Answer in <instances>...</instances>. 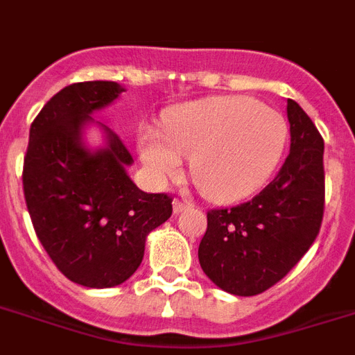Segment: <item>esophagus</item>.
I'll return each instance as SVG.
<instances>
[{"label":"esophagus","instance_id":"1","mask_svg":"<svg viewBox=\"0 0 355 355\" xmlns=\"http://www.w3.org/2000/svg\"><path fill=\"white\" fill-rule=\"evenodd\" d=\"M187 209H191V203L180 202V200H175V202H173V212H175V214H180V212L187 211Z\"/></svg>","mask_w":355,"mask_h":355}]
</instances>
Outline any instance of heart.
<instances>
[{"label": "heart", "instance_id": "1", "mask_svg": "<svg viewBox=\"0 0 355 355\" xmlns=\"http://www.w3.org/2000/svg\"><path fill=\"white\" fill-rule=\"evenodd\" d=\"M288 143V123L248 96H214L171 110L164 134L144 128L139 155L155 180L180 173L191 159L193 178L214 202H236L266 184Z\"/></svg>", "mask_w": 355, "mask_h": 355}]
</instances>
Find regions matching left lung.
<instances>
[{"label": "left lung", "instance_id": "left-lung-1", "mask_svg": "<svg viewBox=\"0 0 355 355\" xmlns=\"http://www.w3.org/2000/svg\"><path fill=\"white\" fill-rule=\"evenodd\" d=\"M289 155L257 196L207 212L200 266L216 286L254 297L284 279L313 245L325 203L323 139L297 101L288 100Z\"/></svg>", "mask_w": 355, "mask_h": 355}]
</instances>
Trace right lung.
<instances>
[{
	"mask_svg": "<svg viewBox=\"0 0 355 355\" xmlns=\"http://www.w3.org/2000/svg\"><path fill=\"white\" fill-rule=\"evenodd\" d=\"M125 89L118 82H80L58 91L30 126L23 189L33 229L55 266L85 288H114L130 279L148 234L173 207L164 193H144L126 173L134 159L109 126L92 119ZM98 124L105 144L83 141Z\"/></svg>",
	"mask_w": 355,
	"mask_h": 355,
	"instance_id": "1",
	"label": "right lung"
}]
</instances>
